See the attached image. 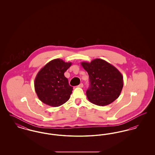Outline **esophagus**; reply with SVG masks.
Wrapping results in <instances>:
<instances>
[{
    "instance_id": "obj_1",
    "label": "esophagus",
    "mask_w": 155,
    "mask_h": 155,
    "mask_svg": "<svg viewBox=\"0 0 155 155\" xmlns=\"http://www.w3.org/2000/svg\"><path fill=\"white\" fill-rule=\"evenodd\" d=\"M78 87H80V88H82V87H84V85H83V84H82V83H81L80 85H78Z\"/></svg>"
}]
</instances>
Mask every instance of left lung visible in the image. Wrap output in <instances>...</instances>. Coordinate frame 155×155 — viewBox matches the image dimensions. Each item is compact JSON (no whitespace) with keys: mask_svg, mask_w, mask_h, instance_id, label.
<instances>
[{"mask_svg":"<svg viewBox=\"0 0 155 155\" xmlns=\"http://www.w3.org/2000/svg\"><path fill=\"white\" fill-rule=\"evenodd\" d=\"M81 64L89 75L90 86L86 94L89 102L103 106L118 98L124 82L122 74L115 67L101 59Z\"/></svg>","mask_w":155,"mask_h":155,"instance_id":"1","label":"left lung"}]
</instances>
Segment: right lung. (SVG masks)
I'll return each instance as SVG.
<instances>
[{
	"label": "right lung",
	"mask_w": 155,
	"mask_h": 155,
	"mask_svg": "<svg viewBox=\"0 0 155 155\" xmlns=\"http://www.w3.org/2000/svg\"><path fill=\"white\" fill-rule=\"evenodd\" d=\"M71 64L61 59H54L40 70L35 77L34 87L41 102L52 107H58L70 99L73 89L69 85L64 73Z\"/></svg>",
	"instance_id": "1"
}]
</instances>
